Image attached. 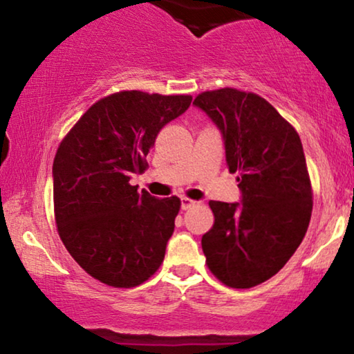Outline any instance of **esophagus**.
Masks as SVG:
<instances>
[{"label": "esophagus", "mask_w": 354, "mask_h": 354, "mask_svg": "<svg viewBox=\"0 0 354 354\" xmlns=\"http://www.w3.org/2000/svg\"><path fill=\"white\" fill-rule=\"evenodd\" d=\"M182 209H190L192 206H195V203L196 201H193V200H190V198H187V196H182Z\"/></svg>", "instance_id": "esophagus-1"}]
</instances>
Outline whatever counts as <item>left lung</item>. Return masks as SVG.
Returning a JSON list of instances; mask_svg holds the SVG:
<instances>
[{
    "label": "left lung",
    "mask_w": 354,
    "mask_h": 354,
    "mask_svg": "<svg viewBox=\"0 0 354 354\" xmlns=\"http://www.w3.org/2000/svg\"><path fill=\"white\" fill-rule=\"evenodd\" d=\"M219 127L239 203L209 201L214 224L201 239L207 269L232 288L266 282L306 234L313 187L299 135L269 101L251 91H203L193 101Z\"/></svg>",
    "instance_id": "left-lung-1"
}]
</instances>
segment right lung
<instances>
[{
  "label": "right lung",
  "mask_w": 354,
  "mask_h": 354,
  "mask_svg": "<svg viewBox=\"0 0 354 354\" xmlns=\"http://www.w3.org/2000/svg\"><path fill=\"white\" fill-rule=\"evenodd\" d=\"M190 95L124 90L91 104L53 162L55 219L75 263L115 288L147 282L162 264L180 198H154L130 185L148 169L147 154Z\"/></svg>",
  "instance_id": "add662e5"
}]
</instances>
